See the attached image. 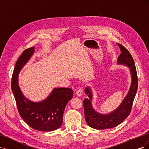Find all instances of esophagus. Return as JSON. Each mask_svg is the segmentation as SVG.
Segmentation results:
<instances>
[{
    "label": "esophagus",
    "mask_w": 149,
    "mask_h": 149,
    "mask_svg": "<svg viewBox=\"0 0 149 149\" xmlns=\"http://www.w3.org/2000/svg\"><path fill=\"white\" fill-rule=\"evenodd\" d=\"M76 94L79 96H81L82 95H83V90H82V89L80 88H79L76 91Z\"/></svg>",
    "instance_id": "esophagus-1"
}]
</instances>
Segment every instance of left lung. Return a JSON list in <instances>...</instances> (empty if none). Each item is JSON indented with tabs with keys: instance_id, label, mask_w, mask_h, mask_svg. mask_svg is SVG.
I'll list each match as a JSON object with an SVG mask.
<instances>
[{
	"instance_id": "8db88e82",
	"label": "left lung",
	"mask_w": 149,
	"mask_h": 149,
	"mask_svg": "<svg viewBox=\"0 0 149 149\" xmlns=\"http://www.w3.org/2000/svg\"><path fill=\"white\" fill-rule=\"evenodd\" d=\"M118 45L120 48L121 54L118 58L117 63L125 65L130 68L131 76V86L127 95L120 105L108 114H102L95 111L91 103L93 94L90 87H87L85 89V93L89 97L88 99L85 98L84 100L85 120L90 127L96 130L114 128L122 123L131 112L137 92L138 81L133 58L127 49L120 44H118Z\"/></svg>"
}]
</instances>
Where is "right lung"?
Returning a JSON list of instances; mask_svg holds the SVG:
<instances>
[{"label": "right lung", "instance_id": "add662e5", "mask_svg": "<svg viewBox=\"0 0 149 149\" xmlns=\"http://www.w3.org/2000/svg\"><path fill=\"white\" fill-rule=\"evenodd\" d=\"M35 47L27 48L16 62L12 79V90L21 117L33 129L52 131L63 124L66 104L73 97L70 88H54L49 96L40 102H33L26 98L18 84V74L34 53Z\"/></svg>", "mask_w": 149, "mask_h": 149}]
</instances>
